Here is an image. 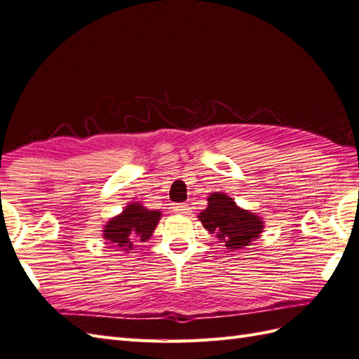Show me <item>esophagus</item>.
<instances>
[{"instance_id":"esophagus-1","label":"esophagus","mask_w":359,"mask_h":359,"mask_svg":"<svg viewBox=\"0 0 359 359\" xmlns=\"http://www.w3.org/2000/svg\"><path fill=\"white\" fill-rule=\"evenodd\" d=\"M172 209H174V212H177L180 215H189L191 214V208L187 203H179L176 206H172Z\"/></svg>"}]
</instances>
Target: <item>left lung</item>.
Returning a JSON list of instances; mask_svg holds the SVG:
<instances>
[{
  "label": "left lung",
  "mask_w": 359,
  "mask_h": 359,
  "mask_svg": "<svg viewBox=\"0 0 359 359\" xmlns=\"http://www.w3.org/2000/svg\"><path fill=\"white\" fill-rule=\"evenodd\" d=\"M197 218L209 233L232 250L250 245L262 236L265 227L262 217L238 206L231 196L222 192H212L208 197V206Z\"/></svg>",
  "instance_id": "left-lung-1"
}]
</instances>
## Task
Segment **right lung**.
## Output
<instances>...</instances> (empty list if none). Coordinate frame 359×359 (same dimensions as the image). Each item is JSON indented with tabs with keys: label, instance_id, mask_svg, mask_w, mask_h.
I'll return each instance as SVG.
<instances>
[{
	"label": "right lung",
	"instance_id": "right-lung-1",
	"mask_svg": "<svg viewBox=\"0 0 359 359\" xmlns=\"http://www.w3.org/2000/svg\"><path fill=\"white\" fill-rule=\"evenodd\" d=\"M161 217V210H150L140 201H132L123 209L121 214L107 219L101 232L106 244L121 252H128L133 249L135 244L150 240Z\"/></svg>",
	"mask_w": 359,
	"mask_h": 359
}]
</instances>
